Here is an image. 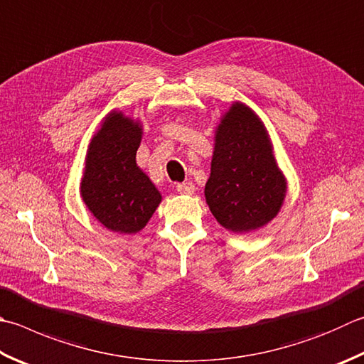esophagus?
<instances>
[{"label": "esophagus", "instance_id": "1", "mask_svg": "<svg viewBox=\"0 0 364 364\" xmlns=\"http://www.w3.org/2000/svg\"><path fill=\"white\" fill-rule=\"evenodd\" d=\"M177 193L181 195H193L195 193V185L191 182H183V183H177Z\"/></svg>", "mask_w": 364, "mask_h": 364}]
</instances>
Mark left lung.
<instances>
[{"instance_id": "obj_1", "label": "left lung", "mask_w": 364, "mask_h": 364, "mask_svg": "<svg viewBox=\"0 0 364 364\" xmlns=\"http://www.w3.org/2000/svg\"><path fill=\"white\" fill-rule=\"evenodd\" d=\"M287 179L277 166L262 119L241 101L230 106L215 127L205 203L223 228L250 232L279 214Z\"/></svg>"}]
</instances>
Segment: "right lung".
<instances>
[{
	"instance_id": "1",
	"label": "right lung",
	"mask_w": 364,
	"mask_h": 364,
	"mask_svg": "<svg viewBox=\"0 0 364 364\" xmlns=\"http://www.w3.org/2000/svg\"><path fill=\"white\" fill-rule=\"evenodd\" d=\"M141 139L142 123L114 109L87 149L82 201L105 228L120 235L141 231L161 203L160 191L136 164Z\"/></svg>"
}]
</instances>
